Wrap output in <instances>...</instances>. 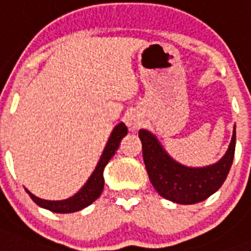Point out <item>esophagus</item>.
<instances>
[{"mask_svg":"<svg viewBox=\"0 0 251 251\" xmlns=\"http://www.w3.org/2000/svg\"><path fill=\"white\" fill-rule=\"evenodd\" d=\"M129 126H130V129L133 130H137L139 129V126H141V122L137 121V120H130L129 121Z\"/></svg>","mask_w":251,"mask_h":251,"instance_id":"34e87169","label":"esophagus"}]
</instances>
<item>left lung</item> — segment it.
I'll list each match as a JSON object with an SVG mask.
<instances>
[{"mask_svg": "<svg viewBox=\"0 0 251 251\" xmlns=\"http://www.w3.org/2000/svg\"><path fill=\"white\" fill-rule=\"evenodd\" d=\"M139 139L150 181L159 195L178 204H194L216 193L226 181L233 163L236 126L224 156L206 167H186L176 161L149 130H139Z\"/></svg>", "mask_w": 251, "mask_h": 251, "instance_id": "8db88e82", "label": "left lung"}]
</instances>
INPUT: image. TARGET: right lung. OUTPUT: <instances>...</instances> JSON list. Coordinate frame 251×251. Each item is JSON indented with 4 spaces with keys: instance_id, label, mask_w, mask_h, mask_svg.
<instances>
[{
    "instance_id": "right-lung-1",
    "label": "right lung",
    "mask_w": 251,
    "mask_h": 251,
    "mask_svg": "<svg viewBox=\"0 0 251 251\" xmlns=\"http://www.w3.org/2000/svg\"><path fill=\"white\" fill-rule=\"evenodd\" d=\"M126 134H127V127L124 122H120L118 125L114 126V129L110 133L109 139L104 147L101 156L99 159L98 165L95 167V171L92 172V175L90 176V178L87 179L83 186L80 187V190L70 198L62 199V201H47V199H41L36 195H33L27 189L25 191L28 193L31 199L37 206L56 212V214H70V212L83 210L87 206L92 204L101 195V191L104 189V176H102L104 168L113 157L114 152L117 151L118 146L121 143L122 138L125 137Z\"/></svg>"
}]
</instances>
